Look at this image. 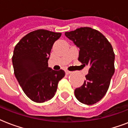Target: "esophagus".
<instances>
[{
    "instance_id": "34e87169",
    "label": "esophagus",
    "mask_w": 128,
    "mask_h": 128,
    "mask_svg": "<svg viewBox=\"0 0 128 128\" xmlns=\"http://www.w3.org/2000/svg\"><path fill=\"white\" fill-rule=\"evenodd\" d=\"M71 71H68V70H66V71H65V73H66V74H70V73H71Z\"/></svg>"
}]
</instances>
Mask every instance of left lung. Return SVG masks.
<instances>
[{
    "label": "left lung",
    "mask_w": 128,
    "mask_h": 128,
    "mask_svg": "<svg viewBox=\"0 0 128 128\" xmlns=\"http://www.w3.org/2000/svg\"><path fill=\"white\" fill-rule=\"evenodd\" d=\"M65 35L80 48L78 60L90 67L83 85L74 91L75 96L81 103L94 104L105 96L114 74L113 48L101 32L90 27L66 32Z\"/></svg>",
    "instance_id": "obj_1"
}]
</instances>
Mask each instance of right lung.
<instances>
[{
	"instance_id": "1",
	"label": "right lung",
	"mask_w": 128,
	"mask_h": 128,
	"mask_svg": "<svg viewBox=\"0 0 128 128\" xmlns=\"http://www.w3.org/2000/svg\"><path fill=\"white\" fill-rule=\"evenodd\" d=\"M62 34L43 29L27 34L15 46L12 58L14 75L28 97L42 103L54 97L64 70H54L48 61L54 42Z\"/></svg>"
}]
</instances>
